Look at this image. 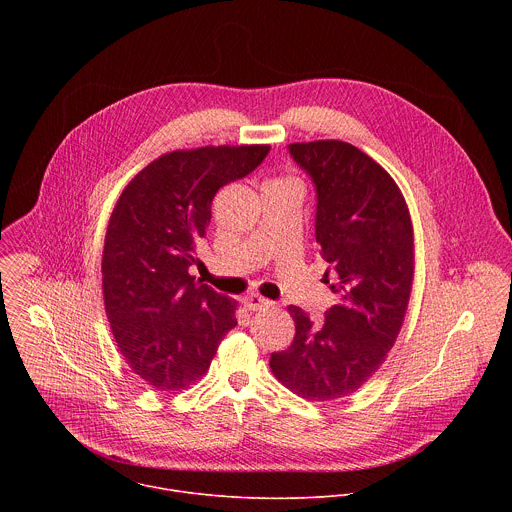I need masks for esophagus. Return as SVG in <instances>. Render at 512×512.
Listing matches in <instances>:
<instances>
[{"instance_id": "obj_1", "label": "esophagus", "mask_w": 512, "mask_h": 512, "mask_svg": "<svg viewBox=\"0 0 512 512\" xmlns=\"http://www.w3.org/2000/svg\"><path fill=\"white\" fill-rule=\"evenodd\" d=\"M243 304H245V308H247V310H251V312H257V310H265V308L273 306V302H269V300L261 298L259 294H251V296H247V298L243 300Z\"/></svg>"}]
</instances>
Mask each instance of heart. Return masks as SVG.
Returning <instances> with one entry per match:
<instances>
[{
  "mask_svg": "<svg viewBox=\"0 0 512 512\" xmlns=\"http://www.w3.org/2000/svg\"><path fill=\"white\" fill-rule=\"evenodd\" d=\"M279 182H285V180H279Z\"/></svg>",
  "mask_w": 512,
  "mask_h": 512,
  "instance_id": "1",
  "label": "heart"
}]
</instances>
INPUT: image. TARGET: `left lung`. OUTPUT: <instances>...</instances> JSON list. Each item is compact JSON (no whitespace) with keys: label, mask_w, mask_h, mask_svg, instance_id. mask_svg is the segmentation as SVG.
<instances>
[{"label":"left lung","mask_w":512,"mask_h":512,"mask_svg":"<svg viewBox=\"0 0 512 512\" xmlns=\"http://www.w3.org/2000/svg\"><path fill=\"white\" fill-rule=\"evenodd\" d=\"M287 150L316 188V241L338 304L318 324L289 306L296 336L269 367L296 395L330 401L367 383L395 344L413 285V227L395 180L354 145L326 139Z\"/></svg>","instance_id":"obj_1"}]
</instances>
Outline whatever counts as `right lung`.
I'll return each mask as SVG.
<instances>
[{
  "label": "right lung",
  "instance_id": "add662e5",
  "mask_svg": "<svg viewBox=\"0 0 512 512\" xmlns=\"http://www.w3.org/2000/svg\"><path fill=\"white\" fill-rule=\"evenodd\" d=\"M269 145H206L145 166L119 196L103 249L105 312L135 375L160 391L198 381L237 326V302L188 269L225 184L249 176Z\"/></svg>",
  "mask_w": 512,
  "mask_h": 512
}]
</instances>
